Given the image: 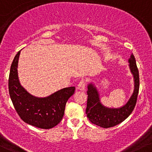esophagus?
Here are the masks:
<instances>
[{
  "mask_svg": "<svg viewBox=\"0 0 152 152\" xmlns=\"http://www.w3.org/2000/svg\"><path fill=\"white\" fill-rule=\"evenodd\" d=\"M85 86H86V81H85L84 79H81L80 81L77 86V89L80 90V91H84L85 89Z\"/></svg>",
  "mask_w": 152,
  "mask_h": 152,
  "instance_id": "obj_1",
  "label": "esophagus"
}]
</instances>
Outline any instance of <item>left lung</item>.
Masks as SVG:
<instances>
[{"mask_svg":"<svg viewBox=\"0 0 152 152\" xmlns=\"http://www.w3.org/2000/svg\"><path fill=\"white\" fill-rule=\"evenodd\" d=\"M129 68L133 76L134 89L133 94L126 104L119 108H110L100 102L99 94L92 83L88 84L87 107L86 114L90 122L93 124L107 128L122 123L131 114L136 106L139 89V74L134 56L131 54L128 59Z\"/></svg>","mask_w":152,"mask_h":152,"instance_id":"left-lung-1","label":"left lung"}]
</instances>
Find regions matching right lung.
<instances>
[{
    "mask_svg": "<svg viewBox=\"0 0 152 152\" xmlns=\"http://www.w3.org/2000/svg\"><path fill=\"white\" fill-rule=\"evenodd\" d=\"M21 50L17 53L11 66L8 79L10 97L21 119L34 127L50 129L61 121L68 99L74 94L75 87H66L46 97L30 94L21 86L18 77V62Z\"/></svg>",
    "mask_w": 152,
    "mask_h": 152,
    "instance_id": "1",
    "label": "right lung"
}]
</instances>
